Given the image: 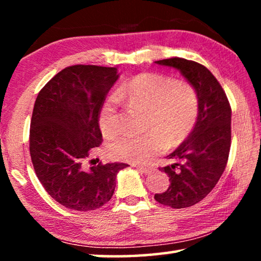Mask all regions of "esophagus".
<instances>
[{"mask_svg":"<svg viewBox=\"0 0 261 261\" xmlns=\"http://www.w3.org/2000/svg\"><path fill=\"white\" fill-rule=\"evenodd\" d=\"M136 168H137V170L138 171H140V173H143V174H151L152 173V168H149V167H144V166H136Z\"/></svg>","mask_w":261,"mask_h":261,"instance_id":"obj_1","label":"esophagus"}]
</instances>
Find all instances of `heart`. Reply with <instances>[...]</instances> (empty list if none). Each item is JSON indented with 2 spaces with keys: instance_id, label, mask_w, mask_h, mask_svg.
Listing matches in <instances>:
<instances>
[{
  "instance_id": "b5f03b06",
  "label": "heart",
  "mask_w": 261,
  "mask_h": 261,
  "mask_svg": "<svg viewBox=\"0 0 261 261\" xmlns=\"http://www.w3.org/2000/svg\"><path fill=\"white\" fill-rule=\"evenodd\" d=\"M118 100L147 113L148 134H125L108 145L112 159L145 162L165 146L174 148L191 135L199 115V96L191 84L159 73H143L123 84L105 101L99 113L103 136L112 138L121 130Z\"/></svg>"
}]
</instances>
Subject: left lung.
Wrapping results in <instances>:
<instances>
[{
	"mask_svg": "<svg viewBox=\"0 0 261 261\" xmlns=\"http://www.w3.org/2000/svg\"><path fill=\"white\" fill-rule=\"evenodd\" d=\"M155 63L178 70L199 96L196 126L167 156L173 163L160 169L169 177V188L154 196L162 205L185 208L204 199L226 169L231 144V108L223 88L204 65L180 57Z\"/></svg>",
	"mask_w": 261,
	"mask_h": 261,
	"instance_id": "left-lung-1",
	"label": "left lung"
}]
</instances>
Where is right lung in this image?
I'll return each instance as SVG.
<instances>
[{
  "mask_svg": "<svg viewBox=\"0 0 261 261\" xmlns=\"http://www.w3.org/2000/svg\"><path fill=\"white\" fill-rule=\"evenodd\" d=\"M118 77L116 68L72 65L55 74L35 100L31 159L42 187L67 208H100L113 197L117 173L127 167L84 163L102 141L99 113Z\"/></svg>",
  "mask_w": 261,
  "mask_h": 261,
  "instance_id": "1",
  "label": "right lung"
}]
</instances>
